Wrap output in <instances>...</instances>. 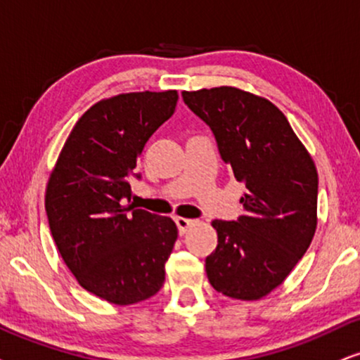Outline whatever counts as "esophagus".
Listing matches in <instances>:
<instances>
[{"mask_svg":"<svg viewBox=\"0 0 360 360\" xmlns=\"http://www.w3.org/2000/svg\"><path fill=\"white\" fill-rule=\"evenodd\" d=\"M176 224H177V229H179V234L184 236L186 233H188L189 227L194 224V221L186 219V217H176Z\"/></svg>","mask_w":360,"mask_h":360,"instance_id":"obj_1","label":"esophagus"}]
</instances>
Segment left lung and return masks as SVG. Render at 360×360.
I'll return each mask as SVG.
<instances>
[{
    "label": "left lung",
    "instance_id": "8db88e82",
    "mask_svg": "<svg viewBox=\"0 0 360 360\" xmlns=\"http://www.w3.org/2000/svg\"><path fill=\"white\" fill-rule=\"evenodd\" d=\"M211 127L221 158L245 183L238 221L214 219L217 248L206 257L217 292L239 301L266 297L284 282L317 227V169L288 117L269 99L234 86L183 91Z\"/></svg>",
    "mask_w": 360,
    "mask_h": 360
}]
</instances>
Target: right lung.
I'll return each instance as SVG.
<instances>
[{
	"label": "right lung",
	"instance_id": "1",
	"mask_svg": "<svg viewBox=\"0 0 360 360\" xmlns=\"http://www.w3.org/2000/svg\"><path fill=\"white\" fill-rule=\"evenodd\" d=\"M177 91L122 93L94 103L68 136L46 184L49 229L81 288L116 306L153 297L166 279L176 222L131 204L129 177L169 120Z\"/></svg>",
	"mask_w": 360,
	"mask_h": 360
}]
</instances>
